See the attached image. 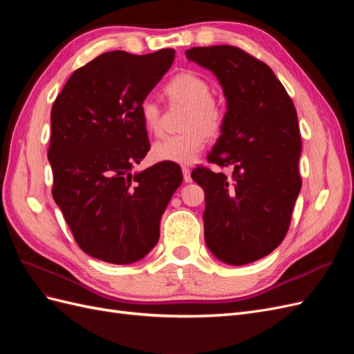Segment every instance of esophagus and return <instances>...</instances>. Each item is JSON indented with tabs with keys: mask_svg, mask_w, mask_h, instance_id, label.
I'll return each instance as SVG.
<instances>
[{
	"mask_svg": "<svg viewBox=\"0 0 354 354\" xmlns=\"http://www.w3.org/2000/svg\"><path fill=\"white\" fill-rule=\"evenodd\" d=\"M183 178L186 183H190L192 181V177H190V169L187 167H183Z\"/></svg>",
	"mask_w": 354,
	"mask_h": 354,
	"instance_id": "obj_1",
	"label": "esophagus"
}]
</instances>
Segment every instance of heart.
I'll use <instances>...</instances> for the list:
<instances>
[{"label": "heart", "instance_id": "obj_1", "mask_svg": "<svg viewBox=\"0 0 354 354\" xmlns=\"http://www.w3.org/2000/svg\"><path fill=\"white\" fill-rule=\"evenodd\" d=\"M164 93L173 103L189 106L183 134L169 136L155 143L152 153L160 162L180 165L192 164L207 143V136H217L224 124L223 106L212 99L211 84L199 73L185 71L174 75L164 87ZM140 116L147 131L159 134L162 130L160 108L152 99L140 103Z\"/></svg>", "mask_w": 354, "mask_h": 354}]
</instances>
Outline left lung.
<instances>
[{
	"label": "left lung",
	"instance_id": "1",
	"mask_svg": "<svg viewBox=\"0 0 354 354\" xmlns=\"http://www.w3.org/2000/svg\"><path fill=\"white\" fill-rule=\"evenodd\" d=\"M186 57L216 75L227 102L211 164L192 178L205 190L203 227L209 251L226 264L263 259L283 241L301 189L295 106L264 62L233 46L194 47Z\"/></svg>",
	"mask_w": 354,
	"mask_h": 354
}]
</instances>
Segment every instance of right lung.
<instances>
[{"mask_svg": "<svg viewBox=\"0 0 354 354\" xmlns=\"http://www.w3.org/2000/svg\"><path fill=\"white\" fill-rule=\"evenodd\" d=\"M174 53H103L72 73L51 108V194L80 248L97 260L145 259L183 181L174 162L133 173L151 149L140 103L173 65Z\"/></svg>", "mask_w": 354, "mask_h": 354, "instance_id": "add662e5", "label": "right lung"}]
</instances>
